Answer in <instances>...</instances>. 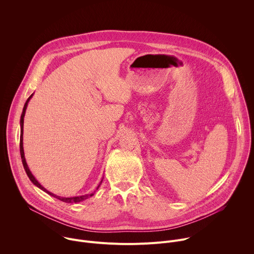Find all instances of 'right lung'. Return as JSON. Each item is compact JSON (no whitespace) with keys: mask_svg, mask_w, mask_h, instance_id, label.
<instances>
[{"mask_svg":"<svg viewBox=\"0 0 254 254\" xmlns=\"http://www.w3.org/2000/svg\"><path fill=\"white\" fill-rule=\"evenodd\" d=\"M32 96H33V94H31V95L29 96V98L27 99V101H26V103H25V105H24V108H23L22 115H21V120H20V126H21V134H20V153H21V159H22V163H23L24 169H25L26 174H27V176L29 177L30 181H31V182H32L35 186H37L38 188H40L41 190H43V191H44V192H46L47 194H49V195L53 196L54 198L59 199L60 201L65 202V203H78V202H81V201H83V200H85V199H87V198H89V197L93 196V193H91V194H86V195H82V196H77V197H69V198L57 196V195H55V194H53V193L49 192L48 190H46V189H45V188H44V187H43V186L38 182V181L35 179V177L32 175V173H31V171H30V169H29V167H28V165H27V163H26V159H25V155H24V148H23V127H24V117H25V113H26V108H27L28 102H29V100L31 99V97H32ZM101 182H102V180H101ZM101 182H100V183H99V185L97 186L96 190L99 188V186H100Z\"/></svg>","mask_w":254,"mask_h":254,"instance_id":"right-lung-1","label":"right lung"}]
</instances>
